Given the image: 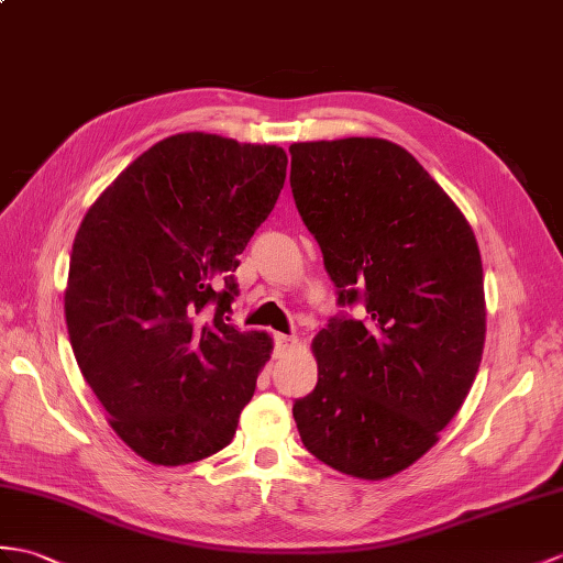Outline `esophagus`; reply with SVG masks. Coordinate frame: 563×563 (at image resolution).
Masks as SVG:
<instances>
[{"label": "esophagus", "instance_id": "1", "mask_svg": "<svg viewBox=\"0 0 563 563\" xmlns=\"http://www.w3.org/2000/svg\"><path fill=\"white\" fill-rule=\"evenodd\" d=\"M297 338L295 335H285V333H278L276 335V350L278 352H290V350H295L297 347Z\"/></svg>", "mask_w": 563, "mask_h": 563}]
</instances>
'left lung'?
<instances>
[{
	"mask_svg": "<svg viewBox=\"0 0 563 563\" xmlns=\"http://www.w3.org/2000/svg\"><path fill=\"white\" fill-rule=\"evenodd\" d=\"M290 187L338 302L367 317L317 333V388L292 405L305 449L357 479L417 463L461 410L487 333L482 256L467 218L398 143H292Z\"/></svg>",
	"mask_w": 563,
	"mask_h": 563,
	"instance_id": "obj_1",
	"label": "left lung"
}]
</instances>
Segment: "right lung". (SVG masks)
Returning <instances> with one entry per match:
<instances>
[{"instance_id":"add662e5","label":"right lung","mask_w":563,"mask_h":563,"mask_svg":"<svg viewBox=\"0 0 563 563\" xmlns=\"http://www.w3.org/2000/svg\"><path fill=\"white\" fill-rule=\"evenodd\" d=\"M285 173L280 146L175 134L126 165L78 225L64 290L74 357L143 461L189 465L234 437L273 338L230 325L232 271Z\"/></svg>"}]
</instances>
